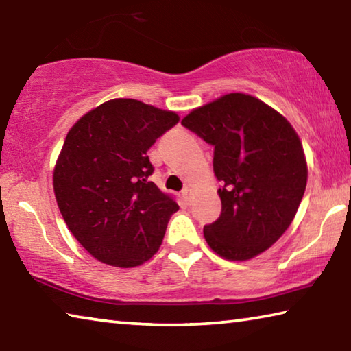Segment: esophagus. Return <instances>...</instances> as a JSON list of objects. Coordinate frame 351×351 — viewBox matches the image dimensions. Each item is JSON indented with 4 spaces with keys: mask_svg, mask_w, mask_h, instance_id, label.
Masks as SVG:
<instances>
[{
    "mask_svg": "<svg viewBox=\"0 0 351 351\" xmlns=\"http://www.w3.org/2000/svg\"><path fill=\"white\" fill-rule=\"evenodd\" d=\"M182 198L186 199L187 203H189L190 198H192V190H190L189 187H184V189H182Z\"/></svg>",
    "mask_w": 351,
    "mask_h": 351,
    "instance_id": "esophagus-1",
    "label": "esophagus"
}]
</instances>
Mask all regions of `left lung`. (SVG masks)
<instances>
[{"mask_svg": "<svg viewBox=\"0 0 351 351\" xmlns=\"http://www.w3.org/2000/svg\"><path fill=\"white\" fill-rule=\"evenodd\" d=\"M182 125L213 147L221 213L204 239L228 260H249L280 239L306 187L299 136L271 106L241 93L193 110Z\"/></svg>", "mask_w": 351, "mask_h": 351, "instance_id": "obj_1", "label": "left lung"}]
</instances>
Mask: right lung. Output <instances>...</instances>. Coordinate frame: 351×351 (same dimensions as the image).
<instances>
[{
	"instance_id": "obj_1",
	"label": "right lung",
	"mask_w": 351,
	"mask_h": 351,
	"mask_svg": "<svg viewBox=\"0 0 351 351\" xmlns=\"http://www.w3.org/2000/svg\"><path fill=\"white\" fill-rule=\"evenodd\" d=\"M180 117L134 99L86 112L64 139L54 192L77 241L102 263L133 268L161 246L180 206L148 181L147 152Z\"/></svg>"
}]
</instances>
